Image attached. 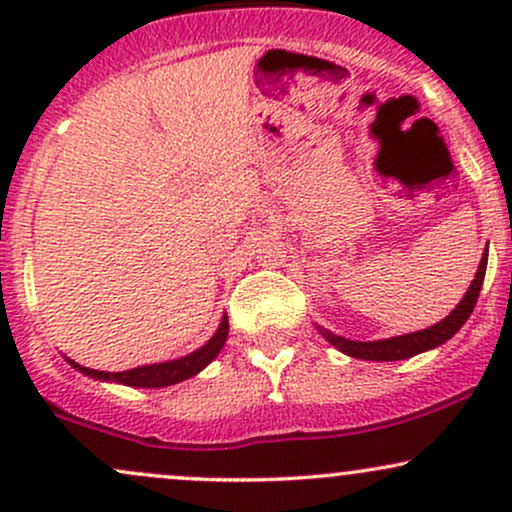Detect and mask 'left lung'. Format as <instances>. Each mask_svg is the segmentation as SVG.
<instances>
[{"instance_id":"8db88e82","label":"left lung","mask_w":512,"mask_h":512,"mask_svg":"<svg viewBox=\"0 0 512 512\" xmlns=\"http://www.w3.org/2000/svg\"><path fill=\"white\" fill-rule=\"evenodd\" d=\"M486 262H489V250L481 255V262H479L477 274H474V281L469 284V291L464 293L462 301L457 303V308L452 310L445 320H440L438 325L428 327V330L402 334V337L378 339V342H354V339L337 337V334L322 330V327H317V330H320L322 337H325L332 346H337L339 351H344L346 356L363 358V361H402V358H411V356L421 354V351L436 349V346L448 342L452 334H455L464 325V322H467V317L472 315L474 305H477L481 284H484Z\"/></svg>"}]
</instances>
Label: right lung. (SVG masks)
Here are the masks:
<instances>
[{
    "label": "right lung",
    "mask_w": 512,
    "mask_h": 512,
    "mask_svg": "<svg viewBox=\"0 0 512 512\" xmlns=\"http://www.w3.org/2000/svg\"><path fill=\"white\" fill-rule=\"evenodd\" d=\"M228 337V317H223L219 330H216L214 337L209 339L202 349L192 351L190 356L185 358H175V361H166V363H151V366H142V368H132V370H122V373H105V370H93L86 366H79V363L69 361L72 366L79 370V373L91 375L96 380H110V383H122L129 387H168L175 383H182V380L192 378L197 375L199 370L207 368L219 351L223 349Z\"/></svg>",
    "instance_id": "add662e5"
}]
</instances>
